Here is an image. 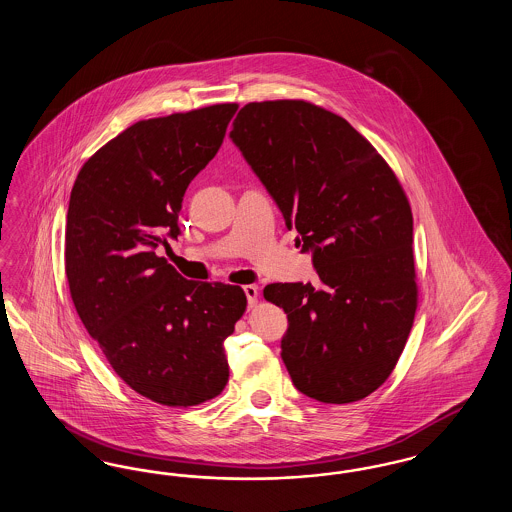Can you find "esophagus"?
Listing matches in <instances>:
<instances>
[{"mask_svg":"<svg viewBox=\"0 0 512 512\" xmlns=\"http://www.w3.org/2000/svg\"><path fill=\"white\" fill-rule=\"evenodd\" d=\"M245 297H247V305L249 307H255L257 305V297H259V290H257V286H253V284H249V286H244Z\"/></svg>","mask_w":512,"mask_h":512,"instance_id":"obj_1","label":"esophagus"}]
</instances>
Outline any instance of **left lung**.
Segmentation results:
<instances>
[{"label":"left lung","instance_id":"1","mask_svg":"<svg viewBox=\"0 0 512 512\" xmlns=\"http://www.w3.org/2000/svg\"><path fill=\"white\" fill-rule=\"evenodd\" d=\"M230 138L313 255L318 282L268 284L288 315L282 361L320 403L378 390L413 328V213L397 176L349 122L301 99L247 103Z\"/></svg>","mask_w":512,"mask_h":512}]
</instances>
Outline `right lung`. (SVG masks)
Instances as JSON below:
<instances>
[{
  "label": "right lung",
  "mask_w": 512,
  "mask_h": 512,
  "mask_svg": "<svg viewBox=\"0 0 512 512\" xmlns=\"http://www.w3.org/2000/svg\"><path fill=\"white\" fill-rule=\"evenodd\" d=\"M236 103L140 121L98 149L74 182L65 272L76 313L126 386L169 407L217 397L240 286L186 280L157 247L180 234L186 188L217 155Z\"/></svg>",
  "instance_id": "1"
}]
</instances>
